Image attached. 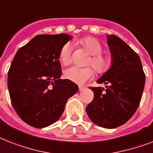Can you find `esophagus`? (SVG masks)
<instances>
[{"label": "esophagus", "instance_id": "obj_1", "mask_svg": "<svg viewBox=\"0 0 153 153\" xmlns=\"http://www.w3.org/2000/svg\"><path fill=\"white\" fill-rule=\"evenodd\" d=\"M84 89H85V88H84V87H83V86H79V91H84Z\"/></svg>", "mask_w": 153, "mask_h": 153}]
</instances>
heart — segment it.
Segmentation results:
<instances>
[{
  "mask_svg": "<svg viewBox=\"0 0 153 153\" xmlns=\"http://www.w3.org/2000/svg\"><path fill=\"white\" fill-rule=\"evenodd\" d=\"M77 45L84 49L91 55L88 59V65H92L96 71L102 74L106 72L112 65V58L110 55L102 54V45L98 40L87 36L77 40ZM73 48L70 44H66L62 48L59 52V60L64 65L70 64L72 61ZM94 75V69L91 67L79 68L72 66L65 69L64 76L67 79L78 84H84L87 80L92 78Z\"/></svg>",
  "mask_w": 153,
  "mask_h": 153,
  "instance_id": "heart-1",
  "label": "heart"
}]
</instances>
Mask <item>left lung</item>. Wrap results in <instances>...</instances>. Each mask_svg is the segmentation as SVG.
<instances>
[{"mask_svg":"<svg viewBox=\"0 0 153 153\" xmlns=\"http://www.w3.org/2000/svg\"><path fill=\"white\" fill-rule=\"evenodd\" d=\"M112 65L98 79L104 88H90L94 99L86 108L91 120L113 129L124 124L137 110L142 99L146 76L137 53L116 35H106Z\"/></svg>","mask_w":153,"mask_h":153,"instance_id":"1","label":"left lung"}]
</instances>
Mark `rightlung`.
Returning a JSON list of instances; mask_svg holds the SVG:
<instances>
[{
	"label": "right lung",
	"mask_w": 153,
	"mask_h": 153,
	"mask_svg": "<svg viewBox=\"0 0 153 153\" xmlns=\"http://www.w3.org/2000/svg\"><path fill=\"white\" fill-rule=\"evenodd\" d=\"M73 38L66 33L34 36L18 50L7 74L13 108L27 124L44 128L61 117L66 102L79 90L61 79L59 52Z\"/></svg>",
	"instance_id": "1"
}]
</instances>
